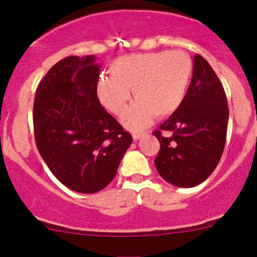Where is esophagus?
Listing matches in <instances>:
<instances>
[{"mask_svg":"<svg viewBox=\"0 0 257 257\" xmlns=\"http://www.w3.org/2000/svg\"><path fill=\"white\" fill-rule=\"evenodd\" d=\"M145 136V133H133V139L134 141H139L141 138H143V137Z\"/></svg>","mask_w":257,"mask_h":257,"instance_id":"obj_1","label":"esophagus"}]
</instances>
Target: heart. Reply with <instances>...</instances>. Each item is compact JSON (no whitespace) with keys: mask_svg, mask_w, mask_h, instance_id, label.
<instances>
[{"mask_svg":"<svg viewBox=\"0 0 257 257\" xmlns=\"http://www.w3.org/2000/svg\"><path fill=\"white\" fill-rule=\"evenodd\" d=\"M193 72V59L185 52L126 54L110 63V76L99 77L95 93L105 109L121 115L133 89L138 100L124 114L123 124L132 131H139L149 125L154 115L167 118L180 109Z\"/></svg>","mask_w":257,"mask_h":257,"instance_id":"b5f03b06","label":"heart"}]
</instances>
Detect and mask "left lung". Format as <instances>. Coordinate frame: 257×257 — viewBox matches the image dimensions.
Listing matches in <instances>:
<instances>
[{"label":"left lung","instance_id":"obj_1","mask_svg":"<svg viewBox=\"0 0 257 257\" xmlns=\"http://www.w3.org/2000/svg\"><path fill=\"white\" fill-rule=\"evenodd\" d=\"M227 120L224 87L206 59L195 54L185 102L154 132L160 142L154 160L160 177L179 188H193L206 180L224 152ZM163 131L171 136L164 137Z\"/></svg>","mask_w":257,"mask_h":257}]
</instances>
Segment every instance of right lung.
<instances>
[{"label":"right lung","instance_id":"add662e5","mask_svg":"<svg viewBox=\"0 0 257 257\" xmlns=\"http://www.w3.org/2000/svg\"><path fill=\"white\" fill-rule=\"evenodd\" d=\"M94 56H69L38 84L33 103L35 139L41 157L67 188L83 194L113 180L133 138L100 105Z\"/></svg>","mask_w":257,"mask_h":257}]
</instances>
